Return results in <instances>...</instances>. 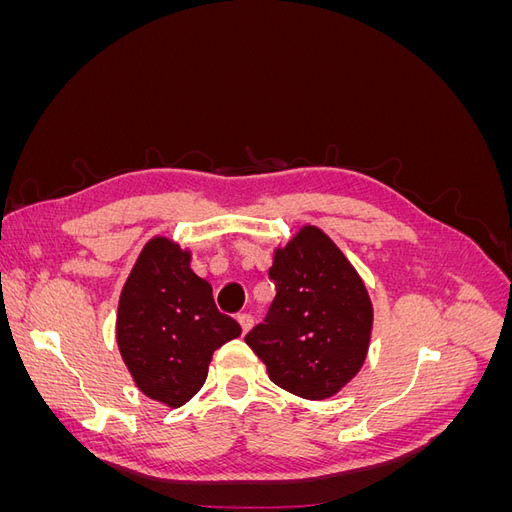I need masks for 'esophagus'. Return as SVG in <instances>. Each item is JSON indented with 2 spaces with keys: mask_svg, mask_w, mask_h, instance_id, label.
Wrapping results in <instances>:
<instances>
[{
  "mask_svg": "<svg viewBox=\"0 0 512 512\" xmlns=\"http://www.w3.org/2000/svg\"><path fill=\"white\" fill-rule=\"evenodd\" d=\"M237 322H239V327H241L243 335L254 327V318H252L250 314H239V316H237Z\"/></svg>",
  "mask_w": 512,
  "mask_h": 512,
  "instance_id": "34e87169",
  "label": "esophagus"
}]
</instances>
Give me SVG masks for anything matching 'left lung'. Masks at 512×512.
<instances>
[{"instance_id": "8db88e82", "label": "left lung", "mask_w": 512, "mask_h": 512, "mask_svg": "<svg viewBox=\"0 0 512 512\" xmlns=\"http://www.w3.org/2000/svg\"><path fill=\"white\" fill-rule=\"evenodd\" d=\"M269 277L275 299L245 344L280 389L314 401L333 397L369 350L374 307L361 275L329 235L305 224L275 247Z\"/></svg>"}]
</instances>
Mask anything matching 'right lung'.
<instances>
[{
  "label": "right lung",
  "instance_id": "1",
  "mask_svg": "<svg viewBox=\"0 0 512 512\" xmlns=\"http://www.w3.org/2000/svg\"><path fill=\"white\" fill-rule=\"evenodd\" d=\"M192 252L153 237L121 288L115 337L138 391L168 408L190 401L207 380L213 352L241 335L218 312L213 288L192 269Z\"/></svg>",
  "mask_w": 512,
  "mask_h": 512
}]
</instances>
